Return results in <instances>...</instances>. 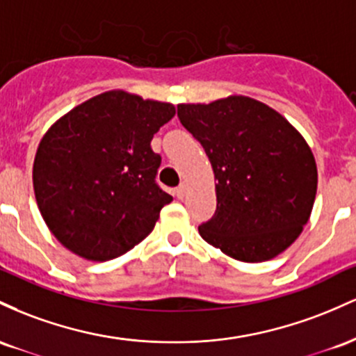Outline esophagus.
<instances>
[{
  "label": "esophagus",
  "instance_id": "esophagus-1",
  "mask_svg": "<svg viewBox=\"0 0 356 356\" xmlns=\"http://www.w3.org/2000/svg\"><path fill=\"white\" fill-rule=\"evenodd\" d=\"M175 195H177L178 198H185V195H186V185H185V183H181V185H179L178 188L175 190Z\"/></svg>",
  "mask_w": 356,
  "mask_h": 356
}]
</instances>
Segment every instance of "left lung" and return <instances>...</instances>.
Listing matches in <instances>:
<instances>
[{
  "instance_id": "1",
  "label": "left lung",
  "mask_w": 356,
  "mask_h": 356,
  "mask_svg": "<svg viewBox=\"0 0 356 356\" xmlns=\"http://www.w3.org/2000/svg\"><path fill=\"white\" fill-rule=\"evenodd\" d=\"M178 118L217 179V210L198 227L203 241L242 262L284 252L316 198V161L306 139L277 111L245 95L178 104Z\"/></svg>"
}]
</instances>
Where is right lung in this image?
Segmentation results:
<instances>
[{"instance_id":"add662e5","label":"right lung","mask_w":356,"mask_h":356,"mask_svg":"<svg viewBox=\"0 0 356 356\" xmlns=\"http://www.w3.org/2000/svg\"><path fill=\"white\" fill-rule=\"evenodd\" d=\"M175 115L170 102L109 90L50 126L33 163V190L55 238L87 261L119 257L145 241L173 200L156 183L151 139Z\"/></svg>"}]
</instances>
